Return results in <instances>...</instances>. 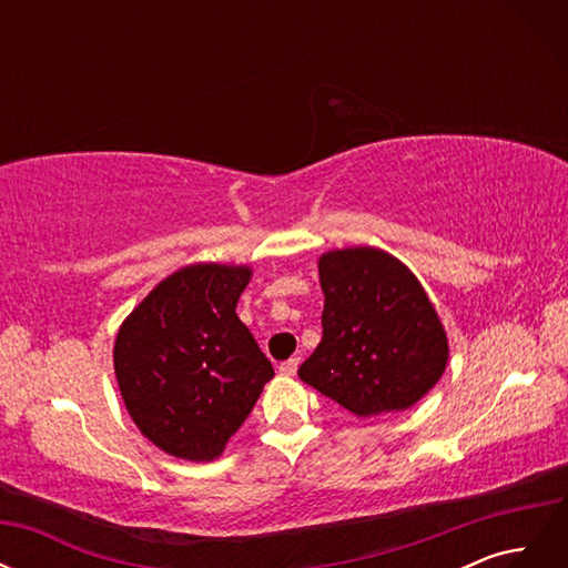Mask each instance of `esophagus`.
<instances>
[{
  "mask_svg": "<svg viewBox=\"0 0 568 568\" xmlns=\"http://www.w3.org/2000/svg\"><path fill=\"white\" fill-rule=\"evenodd\" d=\"M280 372H282L284 376H294V374L298 372V357H288V359H284V363L280 365Z\"/></svg>",
  "mask_w": 568,
  "mask_h": 568,
  "instance_id": "esophagus-1",
  "label": "esophagus"
}]
</instances>
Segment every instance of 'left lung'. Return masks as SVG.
I'll return each instance as SVG.
<instances>
[{"mask_svg":"<svg viewBox=\"0 0 568 568\" xmlns=\"http://www.w3.org/2000/svg\"><path fill=\"white\" fill-rule=\"evenodd\" d=\"M322 341L298 376L357 417L403 412L445 372L448 338L426 291L400 261L369 248L320 257Z\"/></svg>","mask_w":568,"mask_h":568,"instance_id":"8db88e82","label":"left lung"}]
</instances>
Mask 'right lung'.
<instances>
[{"label":"right lung","mask_w":568,"mask_h":568,"mask_svg":"<svg viewBox=\"0 0 568 568\" xmlns=\"http://www.w3.org/2000/svg\"><path fill=\"white\" fill-rule=\"evenodd\" d=\"M248 280V267H182L120 326L113 348L120 393L132 422L168 455L215 459L274 376L236 315Z\"/></svg>","instance_id":"right-lung-1"}]
</instances>
